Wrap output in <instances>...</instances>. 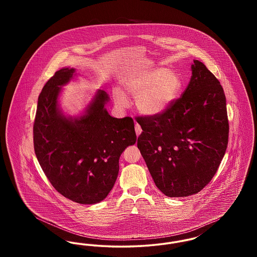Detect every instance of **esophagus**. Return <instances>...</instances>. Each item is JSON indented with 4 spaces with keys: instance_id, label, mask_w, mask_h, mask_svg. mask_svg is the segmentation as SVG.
I'll return each instance as SVG.
<instances>
[{
    "instance_id": "esophagus-1",
    "label": "esophagus",
    "mask_w": 257,
    "mask_h": 257,
    "mask_svg": "<svg viewBox=\"0 0 257 257\" xmlns=\"http://www.w3.org/2000/svg\"><path fill=\"white\" fill-rule=\"evenodd\" d=\"M135 130H136V134H137L138 137L142 134V128H141V126L138 123H136V125H135Z\"/></svg>"
}]
</instances>
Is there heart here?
<instances>
[{
	"label": "heart",
	"mask_w": 257,
	"mask_h": 257,
	"mask_svg": "<svg viewBox=\"0 0 257 257\" xmlns=\"http://www.w3.org/2000/svg\"><path fill=\"white\" fill-rule=\"evenodd\" d=\"M124 91L136 98V108L142 114L155 117L171 108L179 96L183 82L178 72L165 67H155L128 75L121 80ZM114 103L126 108L128 100L120 90H113Z\"/></svg>",
	"instance_id": "1"
}]
</instances>
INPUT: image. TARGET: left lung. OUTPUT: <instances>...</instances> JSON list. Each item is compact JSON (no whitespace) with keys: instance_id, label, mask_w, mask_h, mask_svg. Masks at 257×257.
I'll return each mask as SVG.
<instances>
[{"instance_id":"obj_1","label":"left lung","mask_w":257,"mask_h":257,"mask_svg":"<svg viewBox=\"0 0 257 257\" xmlns=\"http://www.w3.org/2000/svg\"><path fill=\"white\" fill-rule=\"evenodd\" d=\"M192 77L165 113L139 117L138 148L160 191L169 197L197 194L220 166L228 144L225 95L219 80L194 60Z\"/></svg>"}]
</instances>
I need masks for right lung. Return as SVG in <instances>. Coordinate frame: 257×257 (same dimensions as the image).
<instances>
[{
	"instance_id": "add662e5",
	"label": "right lung",
	"mask_w": 257,
	"mask_h": 257,
	"mask_svg": "<svg viewBox=\"0 0 257 257\" xmlns=\"http://www.w3.org/2000/svg\"><path fill=\"white\" fill-rule=\"evenodd\" d=\"M63 67L43 86L37 101L34 146L40 167L53 187L80 204L104 200L119 171V157L136 144L131 117L115 118L106 109L109 94L97 89L84 110L65 114L59 99L62 86L76 79Z\"/></svg>"
}]
</instances>
